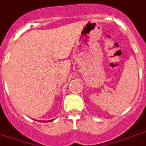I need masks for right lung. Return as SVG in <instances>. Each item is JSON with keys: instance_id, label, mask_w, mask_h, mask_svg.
I'll return each instance as SVG.
<instances>
[{"instance_id": "add662e5", "label": "right lung", "mask_w": 146, "mask_h": 146, "mask_svg": "<svg viewBox=\"0 0 146 146\" xmlns=\"http://www.w3.org/2000/svg\"><path fill=\"white\" fill-rule=\"evenodd\" d=\"M50 121H53V120H50Z\"/></svg>"}]
</instances>
